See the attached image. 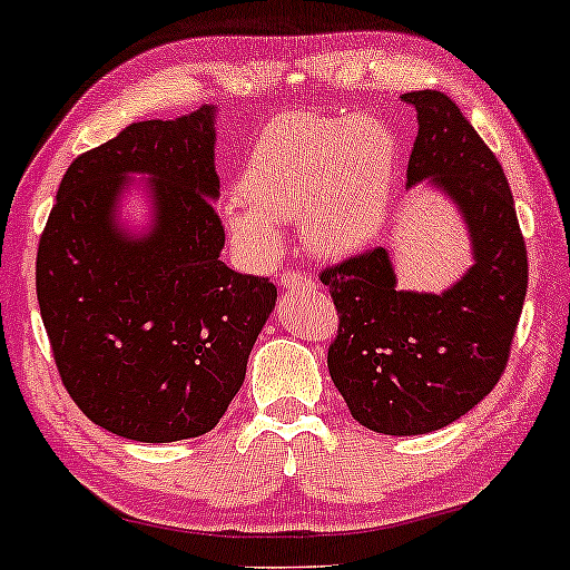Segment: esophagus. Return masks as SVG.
<instances>
[{"mask_svg": "<svg viewBox=\"0 0 570 570\" xmlns=\"http://www.w3.org/2000/svg\"><path fill=\"white\" fill-rule=\"evenodd\" d=\"M281 284H284L286 289H299V286H311V278H307L305 273H297V271H286L284 276H281Z\"/></svg>", "mask_w": 570, "mask_h": 570, "instance_id": "obj_1", "label": "esophagus"}]
</instances>
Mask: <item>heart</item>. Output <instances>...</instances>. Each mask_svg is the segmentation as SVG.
Listing matches in <instances>:
<instances>
[{"label": "heart", "mask_w": 570, "mask_h": 570, "mask_svg": "<svg viewBox=\"0 0 570 570\" xmlns=\"http://www.w3.org/2000/svg\"><path fill=\"white\" fill-rule=\"evenodd\" d=\"M399 163L394 130L375 117L286 115L267 126L222 212L246 257L278 252V227L299 222L318 257H345L375 238L389 214Z\"/></svg>", "instance_id": "1"}]
</instances>
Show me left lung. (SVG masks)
Segmentation results:
<instances>
[{
    "label": "left lung",
    "mask_w": 570,
    "mask_h": 570,
    "mask_svg": "<svg viewBox=\"0 0 570 570\" xmlns=\"http://www.w3.org/2000/svg\"><path fill=\"white\" fill-rule=\"evenodd\" d=\"M417 109L407 187L434 179L461 208L474 265L442 294L396 289L383 246L318 273L337 311L326 353L351 415L377 434H426L466 415L499 383L528 292V252L499 158L440 90Z\"/></svg>",
    "instance_id": "left-lung-1"
}]
</instances>
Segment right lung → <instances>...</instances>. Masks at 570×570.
<instances>
[{"label": "right lung", "instance_id": "right-lung-1", "mask_svg": "<svg viewBox=\"0 0 570 570\" xmlns=\"http://www.w3.org/2000/svg\"><path fill=\"white\" fill-rule=\"evenodd\" d=\"M214 109L130 122L63 174L37 248V299L63 389L136 442L212 431L246 377L276 286L219 259ZM154 176L156 227L116 230L125 174Z\"/></svg>", "mask_w": 570, "mask_h": 570}]
</instances>
